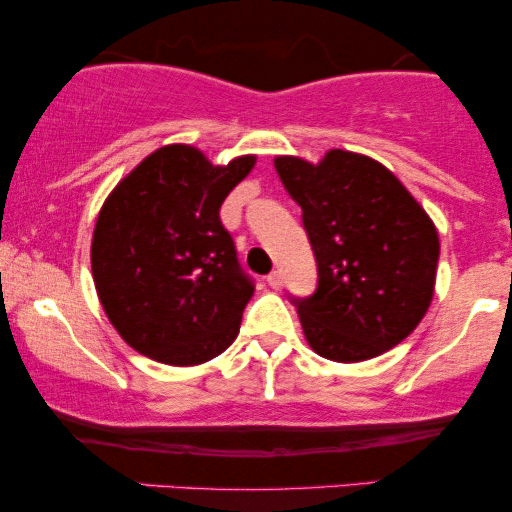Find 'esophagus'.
Listing matches in <instances>:
<instances>
[{"label": "esophagus", "instance_id": "esophagus-1", "mask_svg": "<svg viewBox=\"0 0 512 512\" xmlns=\"http://www.w3.org/2000/svg\"><path fill=\"white\" fill-rule=\"evenodd\" d=\"M268 284L272 286V289H279V286H282V275H279V270L270 272V275H268Z\"/></svg>", "mask_w": 512, "mask_h": 512}]
</instances>
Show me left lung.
I'll return each mask as SVG.
<instances>
[{"label":"left lung","instance_id":"left-lung-1","mask_svg":"<svg viewBox=\"0 0 512 512\" xmlns=\"http://www.w3.org/2000/svg\"><path fill=\"white\" fill-rule=\"evenodd\" d=\"M275 170L303 209L317 291L293 298L305 340L340 363L396 347L424 319L436 286L438 230L377 160L331 149L317 165L277 156Z\"/></svg>","mask_w":512,"mask_h":512}]
</instances>
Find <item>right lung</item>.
I'll list each match as a JSON object with an SVG mask.
<instances>
[{"label":"right lung","instance_id":"right-lung-1","mask_svg":"<svg viewBox=\"0 0 512 512\" xmlns=\"http://www.w3.org/2000/svg\"><path fill=\"white\" fill-rule=\"evenodd\" d=\"M256 165H212L188 144L146 156L104 200L90 265L118 335L167 366H198L233 345L254 282L219 219L228 193Z\"/></svg>","mask_w":512,"mask_h":512}]
</instances>
